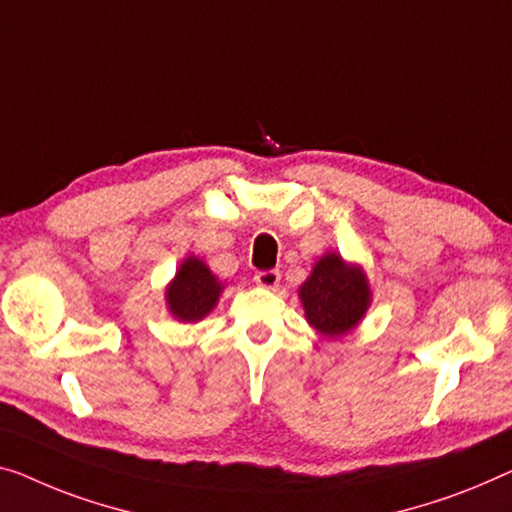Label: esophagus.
I'll use <instances>...</instances> for the list:
<instances>
[{"label":"esophagus","mask_w":512,"mask_h":512,"mask_svg":"<svg viewBox=\"0 0 512 512\" xmlns=\"http://www.w3.org/2000/svg\"><path fill=\"white\" fill-rule=\"evenodd\" d=\"M255 282L264 289H276L278 282H280V273L273 271V269L271 271H259L255 276Z\"/></svg>","instance_id":"1"}]
</instances>
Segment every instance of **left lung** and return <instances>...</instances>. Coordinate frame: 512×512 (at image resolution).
<instances>
[{"label": "left lung", "instance_id": "1", "mask_svg": "<svg viewBox=\"0 0 512 512\" xmlns=\"http://www.w3.org/2000/svg\"><path fill=\"white\" fill-rule=\"evenodd\" d=\"M299 299L312 329L326 340H338L368 315L372 289L361 264L331 250L312 266L299 287Z\"/></svg>", "mask_w": 512, "mask_h": 512}]
</instances>
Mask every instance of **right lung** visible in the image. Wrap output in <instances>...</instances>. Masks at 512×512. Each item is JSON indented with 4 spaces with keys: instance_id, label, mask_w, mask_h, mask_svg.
<instances>
[{
    "instance_id": "add662e5",
    "label": "right lung",
    "mask_w": 512,
    "mask_h": 512,
    "mask_svg": "<svg viewBox=\"0 0 512 512\" xmlns=\"http://www.w3.org/2000/svg\"><path fill=\"white\" fill-rule=\"evenodd\" d=\"M223 289L225 285L202 257L188 255L167 282L165 305L170 315L183 324L200 322L216 308Z\"/></svg>"
}]
</instances>
